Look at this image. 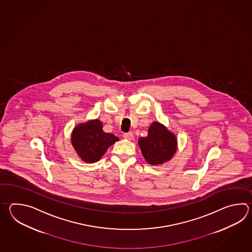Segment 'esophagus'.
I'll return each instance as SVG.
<instances>
[{"label":"esophagus","instance_id":"1","mask_svg":"<svg viewBox=\"0 0 252 252\" xmlns=\"http://www.w3.org/2000/svg\"><path fill=\"white\" fill-rule=\"evenodd\" d=\"M124 139H128V140H132L134 138V135L132 132H128V133L124 134Z\"/></svg>","mask_w":252,"mask_h":252}]
</instances>
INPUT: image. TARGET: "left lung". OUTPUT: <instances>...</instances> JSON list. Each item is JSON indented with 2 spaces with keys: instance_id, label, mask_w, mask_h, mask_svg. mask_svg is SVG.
Wrapping results in <instances>:
<instances>
[{
  "instance_id": "obj_1",
  "label": "left lung",
  "mask_w": 252,
  "mask_h": 252,
  "mask_svg": "<svg viewBox=\"0 0 252 252\" xmlns=\"http://www.w3.org/2000/svg\"><path fill=\"white\" fill-rule=\"evenodd\" d=\"M139 148L146 161L152 166L170 160L177 150V138L164 124L153 122L147 137L139 138Z\"/></svg>"
}]
</instances>
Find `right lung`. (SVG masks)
I'll return each instance as SVG.
<instances>
[{"label": "right lung", "instance_id": "obj_1", "mask_svg": "<svg viewBox=\"0 0 252 252\" xmlns=\"http://www.w3.org/2000/svg\"><path fill=\"white\" fill-rule=\"evenodd\" d=\"M118 140L113 134L103 131L102 122L98 119L77 124L71 134V144L86 163L100 160L108 148Z\"/></svg>", "mask_w": 252, "mask_h": 252}]
</instances>
